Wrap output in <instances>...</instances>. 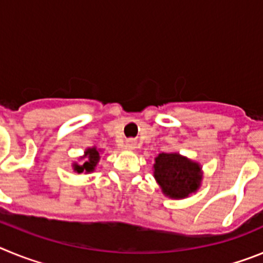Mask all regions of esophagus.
<instances>
[{"label":"esophagus","mask_w":263,"mask_h":263,"mask_svg":"<svg viewBox=\"0 0 263 263\" xmlns=\"http://www.w3.org/2000/svg\"><path fill=\"white\" fill-rule=\"evenodd\" d=\"M136 145H137V142L134 141V139H127L126 141V148H129V150H133V148H136Z\"/></svg>","instance_id":"obj_1"}]
</instances>
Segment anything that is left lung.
<instances>
[{"mask_svg": "<svg viewBox=\"0 0 263 263\" xmlns=\"http://www.w3.org/2000/svg\"><path fill=\"white\" fill-rule=\"evenodd\" d=\"M154 178L166 196L184 199L199 190L201 167L178 153H162L155 158Z\"/></svg>", "mask_w": 263, "mask_h": 263, "instance_id": "8db88e82", "label": "left lung"}]
</instances>
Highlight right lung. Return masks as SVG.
<instances>
[{"label":"right lung","instance_id":"add662e5","mask_svg":"<svg viewBox=\"0 0 263 263\" xmlns=\"http://www.w3.org/2000/svg\"><path fill=\"white\" fill-rule=\"evenodd\" d=\"M84 158H87L84 163L73 164V170H75L76 173L88 174V173H92V171H95V167L97 166V163H99V160H100V154H99V152H97L96 147H90V148H87V150H85L83 159H84Z\"/></svg>","mask_w":263,"mask_h":263}]
</instances>
